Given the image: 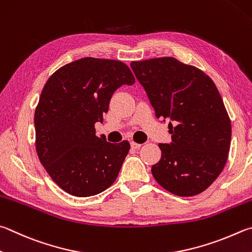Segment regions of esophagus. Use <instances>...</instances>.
<instances>
[{
  "instance_id": "esophagus-1",
  "label": "esophagus",
  "mask_w": 252,
  "mask_h": 252,
  "mask_svg": "<svg viewBox=\"0 0 252 252\" xmlns=\"http://www.w3.org/2000/svg\"><path fill=\"white\" fill-rule=\"evenodd\" d=\"M141 146H142V144L136 143V142H134V141L131 142V148H133V149H140Z\"/></svg>"
}]
</instances>
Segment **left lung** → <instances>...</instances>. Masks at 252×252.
Segmentation results:
<instances>
[{"label":"left lung","instance_id":"left-lung-1","mask_svg":"<svg viewBox=\"0 0 252 252\" xmlns=\"http://www.w3.org/2000/svg\"><path fill=\"white\" fill-rule=\"evenodd\" d=\"M155 117L170 120V144H158L161 158L152 175L170 193H202L220 175L230 149L231 123L216 85L203 70L158 57L131 62Z\"/></svg>","mask_w":252,"mask_h":252}]
</instances>
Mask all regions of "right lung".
<instances>
[{"instance_id":"right-lung-1","label":"right lung","mask_w":252,"mask_h":252,"mask_svg":"<svg viewBox=\"0 0 252 252\" xmlns=\"http://www.w3.org/2000/svg\"><path fill=\"white\" fill-rule=\"evenodd\" d=\"M125 63L85 57L67 63L49 77L35 110V149L50 178L66 193L88 197L110 187L129 153L95 135L114 91L133 85Z\"/></svg>"}]
</instances>
